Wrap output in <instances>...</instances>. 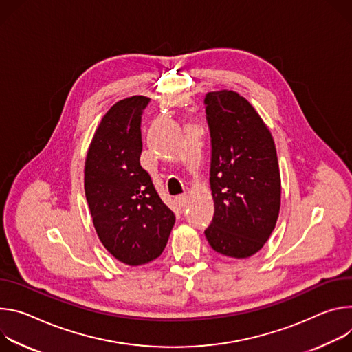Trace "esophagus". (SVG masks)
Segmentation results:
<instances>
[{
	"instance_id": "esophagus-1",
	"label": "esophagus",
	"mask_w": 352,
	"mask_h": 352,
	"mask_svg": "<svg viewBox=\"0 0 352 352\" xmlns=\"http://www.w3.org/2000/svg\"><path fill=\"white\" fill-rule=\"evenodd\" d=\"M175 201L179 206V208H184L187 206V196H184V194H183V196H177L175 199Z\"/></svg>"
}]
</instances>
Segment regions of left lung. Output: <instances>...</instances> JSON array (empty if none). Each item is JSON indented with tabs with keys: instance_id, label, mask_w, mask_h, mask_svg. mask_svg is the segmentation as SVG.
<instances>
[{
	"instance_id": "1",
	"label": "left lung",
	"mask_w": 352,
	"mask_h": 352,
	"mask_svg": "<svg viewBox=\"0 0 352 352\" xmlns=\"http://www.w3.org/2000/svg\"><path fill=\"white\" fill-rule=\"evenodd\" d=\"M204 104L215 208L204 233L217 253L246 258L268 241L280 212L281 177L274 140L239 94L208 92Z\"/></svg>"
}]
</instances>
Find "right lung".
Wrapping results in <instances>:
<instances>
[{"label":"right lung","mask_w":352,"mask_h":352,"mask_svg":"<svg viewBox=\"0 0 352 352\" xmlns=\"http://www.w3.org/2000/svg\"><path fill=\"white\" fill-rule=\"evenodd\" d=\"M149 99L117 102L103 116L85 162V196L95 229L111 256L129 265L160 257L175 225L141 166V119Z\"/></svg>","instance_id":"add662e5"}]
</instances>
